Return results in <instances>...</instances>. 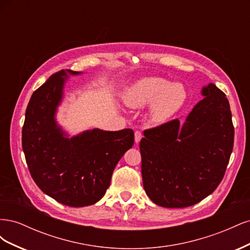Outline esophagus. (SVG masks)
Instances as JSON below:
<instances>
[{
	"label": "esophagus",
	"instance_id": "1",
	"mask_svg": "<svg viewBox=\"0 0 250 250\" xmlns=\"http://www.w3.org/2000/svg\"><path fill=\"white\" fill-rule=\"evenodd\" d=\"M142 132L141 131H139V130H137L134 132V141H135V143H140V141H141V139H142Z\"/></svg>",
	"mask_w": 250,
	"mask_h": 250
}]
</instances>
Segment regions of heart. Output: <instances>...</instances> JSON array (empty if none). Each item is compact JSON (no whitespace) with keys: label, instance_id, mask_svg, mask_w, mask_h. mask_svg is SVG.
I'll use <instances>...</instances> for the list:
<instances>
[{"label":"heart","instance_id":"obj_1","mask_svg":"<svg viewBox=\"0 0 250 250\" xmlns=\"http://www.w3.org/2000/svg\"><path fill=\"white\" fill-rule=\"evenodd\" d=\"M187 90L180 83H170L160 77H146L134 82L126 90L124 102L132 108L150 105L149 116L155 123H163L184 106Z\"/></svg>","mask_w":250,"mask_h":250}]
</instances>
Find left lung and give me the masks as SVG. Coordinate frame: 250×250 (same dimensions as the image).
Returning <instances> with one entry per match:
<instances>
[{
    "mask_svg": "<svg viewBox=\"0 0 250 250\" xmlns=\"http://www.w3.org/2000/svg\"><path fill=\"white\" fill-rule=\"evenodd\" d=\"M184 123L173 120L144 131L140 143L143 185L163 208L194 206L221 183L233 147L229 100L214 83Z\"/></svg>",
    "mask_w": 250,
    "mask_h": 250,
    "instance_id": "1",
    "label": "left lung"
}]
</instances>
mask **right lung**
<instances>
[{"instance_id":"1","label":"right lung","mask_w":250,"mask_h":250,"mask_svg":"<svg viewBox=\"0 0 250 250\" xmlns=\"http://www.w3.org/2000/svg\"><path fill=\"white\" fill-rule=\"evenodd\" d=\"M60 71L33 93L26 109L21 145L30 174L41 190L67 207L99 201L110 185L121 157L134 143L132 129L106 131L95 128L69 137L56 113L63 100L69 75Z\"/></svg>"}]
</instances>
